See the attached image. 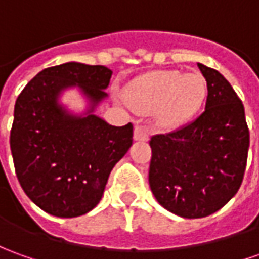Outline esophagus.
Returning a JSON list of instances; mask_svg holds the SVG:
<instances>
[{
	"instance_id": "1",
	"label": "esophagus",
	"mask_w": 259,
	"mask_h": 259,
	"mask_svg": "<svg viewBox=\"0 0 259 259\" xmlns=\"http://www.w3.org/2000/svg\"><path fill=\"white\" fill-rule=\"evenodd\" d=\"M133 139L136 142H147L149 140V133L144 129L143 126H136L135 127V133H133Z\"/></svg>"
}]
</instances>
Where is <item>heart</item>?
<instances>
[{"instance_id": "obj_1", "label": "heart", "mask_w": 259, "mask_h": 259, "mask_svg": "<svg viewBox=\"0 0 259 259\" xmlns=\"http://www.w3.org/2000/svg\"><path fill=\"white\" fill-rule=\"evenodd\" d=\"M207 92V82L200 73L163 69L132 79L124 88V99L136 113L156 112L161 127L179 129L201 110Z\"/></svg>"}]
</instances>
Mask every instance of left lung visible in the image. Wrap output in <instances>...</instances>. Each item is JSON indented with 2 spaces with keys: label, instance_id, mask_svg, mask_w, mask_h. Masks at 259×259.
Masks as SVG:
<instances>
[{
  "label": "left lung",
  "instance_id": "1",
  "mask_svg": "<svg viewBox=\"0 0 259 259\" xmlns=\"http://www.w3.org/2000/svg\"><path fill=\"white\" fill-rule=\"evenodd\" d=\"M197 65L208 88L205 110L187 126L150 139L152 193L183 218L207 217L235 196L249 147L244 105L233 86L218 70Z\"/></svg>",
  "mask_w": 259,
  "mask_h": 259
}]
</instances>
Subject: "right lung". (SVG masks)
<instances>
[{"mask_svg":"<svg viewBox=\"0 0 259 259\" xmlns=\"http://www.w3.org/2000/svg\"><path fill=\"white\" fill-rule=\"evenodd\" d=\"M112 70L66 62L41 70L19 93L14 109L12 159L19 184L31 201L51 215L73 218L93 210L109 174L133 143V124L112 126L95 115L107 98ZM78 87L88 100L75 115L60 103Z\"/></svg>","mask_w":259,"mask_h":259,"instance_id":"add662e5","label":"right lung"}]
</instances>
